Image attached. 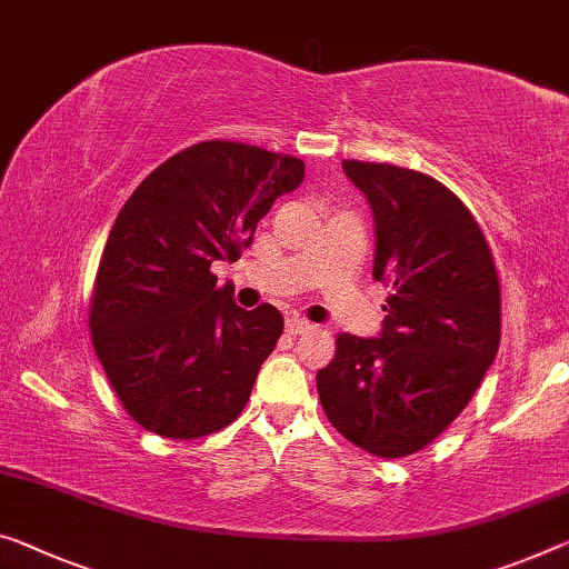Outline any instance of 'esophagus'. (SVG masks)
<instances>
[{
	"label": "esophagus",
	"instance_id": "esophagus-1",
	"mask_svg": "<svg viewBox=\"0 0 569 569\" xmlns=\"http://www.w3.org/2000/svg\"><path fill=\"white\" fill-rule=\"evenodd\" d=\"M315 326L310 320L300 318V315H292V318H287V333L290 336H300V333H308Z\"/></svg>",
	"mask_w": 569,
	"mask_h": 569
}]
</instances>
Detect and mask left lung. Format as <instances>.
Instances as JSON below:
<instances>
[{
	"instance_id": "obj_1",
	"label": "left lung",
	"mask_w": 569,
	"mask_h": 569,
	"mask_svg": "<svg viewBox=\"0 0 569 569\" xmlns=\"http://www.w3.org/2000/svg\"><path fill=\"white\" fill-rule=\"evenodd\" d=\"M376 221L373 279L391 290L379 338L338 333L318 371L330 425L379 458H407L448 430L501 343V282L468 206L430 174L343 160Z\"/></svg>"
}]
</instances>
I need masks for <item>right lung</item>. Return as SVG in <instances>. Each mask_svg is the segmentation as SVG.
<instances>
[{
  "instance_id": "add662e5",
  "label": "right lung",
  "mask_w": 569,
  "mask_h": 569,
  "mask_svg": "<svg viewBox=\"0 0 569 569\" xmlns=\"http://www.w3.org/2000/svg\"><path fill=\"white\" fill-rule=\"evenodd\" d=\"M302 178L297 157L208 139L154 168L119 211L89 326L111 389L144 430L198 440L247 407L284 320L269 302L239 308L211 264L239 259Z\"/></svg>"
}]
</instances>
